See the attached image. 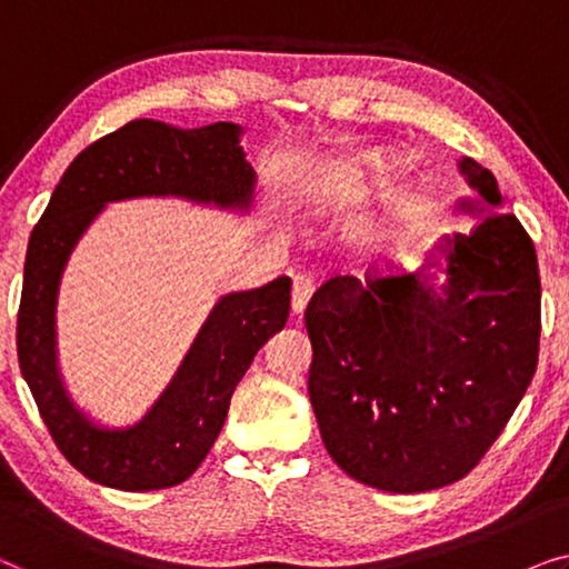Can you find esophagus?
I'll return each mask as SVG.
<instances>
[{
    "instance_id": "obj_1",
    "label": "esophagus",
    "mask_w": 569,
    "mask_h": 569,
    "mask_svg": "<svg viewBox=\"0 0 569 569\" xmlns=\"http://www.w3.org/2000/svg\"><path fill=\"white\" fill-rule=\"evenodd\" d=\"M310 295H313V284H310V279L295 277V282H292V300H290V308H292L295 316H300L302 310H306Z\"/></svg>"
}]
</instances>
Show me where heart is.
Segmentation results:
<instances>
[{
  "label": "heart",
  "mask_w": 569,
  "mask_h": 569,
  "mask_svg": "<svg viewBox=\"0 0 569 569\" xmlns=\"http://www.w3.org/2000/svg\"><path fill=\"white\" fill-rule=\"evenodd\" d=\"M399 166L401 160L396 158V154L370 152V154H360V158L355 160L352 176L362 193H383L388 186L396 181ZM425 204L427 199L422 191L411 189L407 193H401V197L396 199L391 214H388L383 230H380L378 236L368 243L370 251L376 256H393L403 251V248H407L417 236Z\"/></svg>",
  "instance_id": "obj_1"
}]
</instances>
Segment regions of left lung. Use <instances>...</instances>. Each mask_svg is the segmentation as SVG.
<instances>
[{
    "label": "left lung",
    "mask_w": 569,
    "mask_h": 569,
    "mask_svg": "<svg viewBox=\"0 0 569 569\" xmlns=\"http://www.w3.org/2000/svg\"><path fill=\"white\" fill-rule=\"evenodd\" d=\"M458 170L469 232L442 236L422 271L333 277L306 308L308 393L341 471L417 495L463 479L500 438L539 362L541 282L531 238L497 178ZM446 276V280H440Z\"/></svg>",
    "instance_id": "8db88e82"
}]
</instances>
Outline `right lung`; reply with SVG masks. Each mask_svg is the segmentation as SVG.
Returning a JSON list of instances; mask_svg holds the SVG:
<instances>
[{
    "label": "right lung",
    "instance_id": "1",
    "mask_svg": "<svg viewBox=\"0 0 569 569\" xmlns=\"http://www.w3.org/2000/svg\"><path fill=\"white\" fill-rule=\"evenodd\" d=\"M243 127L199 129L137 119L92 142L64 170L33 228L22 274L18 360L53 442L77 471L103 487L150 492L176 487L204 461L253 357L290 316V277L214 302L176 376L139 422L106 427L69 396L57 360V300L67 261L111 201L178 197L246 214L256 170Z\"/></svg>",
    "mask_w": 569,
    "mask_h": 569
}]
</instances>
